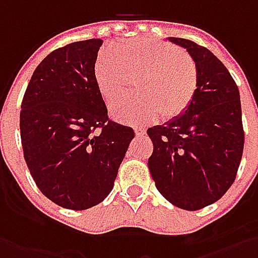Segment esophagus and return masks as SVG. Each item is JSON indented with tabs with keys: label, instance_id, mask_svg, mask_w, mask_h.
Masks as SVG:
<instances>
[{
	"label": "esophagus",
	"instance_id": "esophagus-1",
	"mask_svg": "<svg viewBox=\"0 0 258 258\" xmlns=\"http://www.w3.org/2000/svg\"><path fill=\"white\" fill-rule=\"evenodd\" d=\"M135 134H136V135H145V134H146V129H145V127H135Z\"/></svg>",
	"mask_w": 258,
	"mask_h": 258
}]
</instances>
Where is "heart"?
<instances>
[{
    "instance_id": "1",
    "label": "heart",
    "mask_w": 258,
    "mask_h": 258,
    "mask_svg": "<svg viewBox=\"0 0 258 258\" xmlns=\"http://www.w3.org/2000/svg\"><path fill=\"white\" fill-rule=\"evenodd\" d=\"M94 83L106 103L123 97L131 90V76L139 77V99L123 100L112 107L119 122L141 124L162 113L178 117L189 107L198 89L197 64L188 54L155 38H131L114 50L103 48L94 60Z\"/></svg>"
}]
</instances>
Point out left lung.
Segmentation results:
<instances>
[{
  "label": "left lung",
  "instance_id": "8db88e82",
  "mask_svg": "<svg viewBox=\"0 0 258 258\" xmlns=\"http://www.w3.org/2000/svg\"><path fill=\"white\" fill-rule=\"evenodd\" d=\"M168 40L195 61L198 89L181 116L148 129L154 144L148 166L164 198L197 211L218 201L235 179L244 148L240 92L208 48L178 37Z\"/></svg>",
  "mask_w": 258,
  "mask_h": 258
}]
</instances>
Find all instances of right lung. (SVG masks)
Wrapping results in <instances>:
<instances>
[{
	"mask_svg": "<svg viewBox=\"0 0 258 258\" xmlns=\"http://www.w3.org/2000/svg\"><path fill=\"white\" fill-rule=\"evenodd\" d=\"M103 41L92 38L60 47L37 66L20 113L24 159L48 200L82 211L110 194L132 127L112 122L94 83Z\"/></svg>",
	"mask_w": 258,
	"mask_h": 258,
	"instance_id": "right-lung-1",
	"label": "right lung"
}]
</instances>
